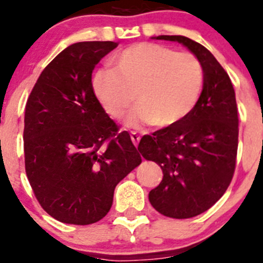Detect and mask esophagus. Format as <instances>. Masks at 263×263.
<instances>
[{
	"mask_svg": "<svg viewBox=\"0 0 263 263\" xmlns=\"http://www.w3.org/2000/svg\"><path fill=\"white\" fill-rule=\"evenodd\" d=\"M129 136H131V141L134 142L135 146H137L140 142V139H141V137H140V135H137L136 132H131V135H129Z\"/></svg>",
	"mask_w": 263,
	"mask_h": 263,
	"instance_id": "obj_1",
	"label": "esophagus"
}]
</instances>
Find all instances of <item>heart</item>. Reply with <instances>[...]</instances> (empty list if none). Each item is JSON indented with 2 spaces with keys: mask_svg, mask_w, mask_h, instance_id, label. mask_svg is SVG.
<instances>
[{
  "mask_svg": "<svg viewBox=\"0 0 263 263\" xmlns=\"http://www.w3.org/2000/svg\"><path fill=\"white\" fill-rule=\"evenodd\" d=\"M112 65L113 70L95 71L92 90L112 118L124 115L135 92L137 105L124 118L129 128L174 126L192 112L200 99L203 67L190 52L145 42L119 52Z\"/></svg>",
  "mask_w": 263,
  "mask_h": 263,
  "instance_id": "b5f03b06",
  "label": "heart"
}]
</instances>
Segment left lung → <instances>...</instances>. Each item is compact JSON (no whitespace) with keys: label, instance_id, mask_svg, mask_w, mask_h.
<instances>
[{"label":"left lung","instance_id":"obj_1","mask_svg":"<svg viewBox=\"0 0 263 263\" xmlns=\"http://www.w3.org/2000/svg\"><path fill=\"white\" fill-rule=\"evenodd\" d=\"M155 39L187 47L205 75L192 112L174 126L145 135L137 147L163 171V181L148 193L153 208L164 216L188 219L215 205L232 182L239 132L235 92L228 73L202 44L182 35Z\"/></svg>","mask_w":263,"mask_h":263}]
</instances>
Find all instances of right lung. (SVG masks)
<instances>
[{
  "instance_id": "right-lung-1",
  "label": "right lung",
  "mask_w": 263,
  "mask_h": 263,
  "mask_svg": "<svg viewBox=\"0 0 263 263\" xmlns=\"http://www.w3.org/2000/svg\"><path fill=\"white\" fill-rule=\"evenodd\" d=\"M117 46L71 44L44 68L26 102V176L44 211L61 222L103 219L116 185L141 163L128 132H118L92 90L95 65Z\"/></svg>"
}]
</instances>
